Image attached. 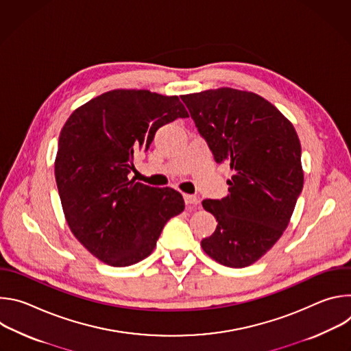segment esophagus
Returning a JSON list of instances; mask_svg holds the SVG:
<instances>
[{
  "mask_svg": "<svg viewBox=\"0 0 351 351\" xmlns=\"http://www.w3.org/2000/svg\"><path fill=\"white\" fill-rule=\"evenodd\" d=\"M183 198H184V203L187 206H197L199 203V199L197 195H193V194H183Z\"/></svg>",
  "mask_w": 351,
  "mask_h": 351,
  "instance_id": "1",
  "label": "esophagus"
}]
</instances>
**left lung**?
I'll list each match as a JSON object with an SVG mask.
<instances>
[{
  "instance_id": "left-lung-1",
  "label": "left lung",
  "mask_w": 351,
  "mask_h": 351,
  "mask_svg": "<svg viewBox=\"0 0 351 351\" xmlns=\"http://www.w3.org/2000/svg\"><path fill=\"white\" fill-rule=\"evenodd\" d=\"M180 98L215 161L234 172L226 197L203 202L218 225L202 247L225 267L252 265L279 240L303 190L298 136L254 93L223 87Z\"/></svg>"
}]
</instances>
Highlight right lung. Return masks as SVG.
<instances>
[{
  "instance_id": "obj_1",
  "label": "right lung",
  "mask_w": 351,
  "mask_h": 351,
  "mask_svg": "<svg viewBox=\"0 0 351 351\" xmlns=\"http://www.w3.org/2000/svg\"><path fill=\"white\" fill-rule=\"evenodd\" d=\"M189 114L179 97L112 90L77 108L64 125L56 180L66 222L88 252L112 267L149 254L172 218L184 210L179 191L129 179L133 158L156 132Z\"/></svg>"
}]
</instances>
